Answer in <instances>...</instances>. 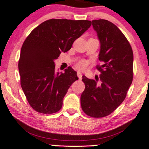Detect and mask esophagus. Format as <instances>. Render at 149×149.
Returning a JSON list of instances; mask_svg holds the SVG:
<instances>
[{
	"label": "esophagus",
	"instance_id": "esophagus-1",
	"mask_svg": "<svg viewBox=\"0 0 149 149\" xmlns=\"http://www.w3.org/2000/svg\"><path fill=\"white\" fill-rule=\"evenodd\" d=\"M77 75H78L79 80H81V79H82V73L80 72V71H78V72H77Z\"/></svg>",
	"mask_w": 149,
	"mask_h": 149
}]
</instances>
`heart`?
I'll return each instance as SVG.
<instances>
[{
  "instance_id": "b5f03b06",
  "label": "heart",
  "mask_w": 149,
  "mask_h": 149,
  "mask_svg": "<svg viewBox=\"0 0 149 149\" xmlns=\"http://www.w3.org/2000/svg\"><path fill=\"white\" fill-rule=\"evenodd\" d=\"M77 67H78L79 69H83L84 68V67H85V63H84V61H81L80 63H78Z\"/></svg>"
}]
</instances>
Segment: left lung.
<instances>
[{"label": "left lung", "mask_w": 149, "mask_h": 149, "mask_svg": "<svg viewBox=\"0 0 149 149\" xmlns=\"http://www.w3.org/2000/svg\"><path fill=\"white\" fill-rule=\"evenodd\" d=\"M100 44L97 66L101 72L95 80L82 76L85 88L80 97L82 110L93 118H102L113 112L125 99L133 81V54L125 35L111 22L92 20Z\"/></svg>", "instance_id": "8db88e82"}]
</instances>
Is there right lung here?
Segmentation results:
<instances>
[{
    "label": "right lung",
    "instance_id": "right-lung-1",
    "mask_svg": "<svg viewBox=\"0 0 149 149\" xmlns=\"http://www.w3.org/2000/svg\"><path fill=\"white\" fill-rule=\"evenodd\" d=\"M91 24L90 20L50 19L39 24L24 40L18 61L20 84L37 112L52 114L62 108L64 97L78 78L71 67L65 73H56L54 61L61 52H68Z\"/></svg>",
    "mask_w": 149,
    "mask_h": 149
}]
</instances>
